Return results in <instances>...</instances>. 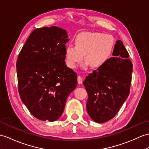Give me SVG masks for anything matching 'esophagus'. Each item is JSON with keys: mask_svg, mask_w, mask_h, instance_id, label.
I'll list each match as a JSON object with an SVG mask.
<instances>
[{"mask_svg": "<svg viewBox=\"0 0 149 149\" xmlns=\"http://www.w3.org/2000/svg\"><path fill=\"white\" fill-rule=\"evenodd\" d=\"M78 83H79V84H81L82 82H83V78L81 77H80V76H78Z\"/></svg>", "mask_w": 149, "mask_h": 149, "instance_id": "34e87169", "label": "esophagus"}]
</instances>
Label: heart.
<instances>
[{
	"label": "heart",
	"instance_id": "heart-1",
	"mask_svg": "<svg viewBox=\"0 0 149 149\" xmlns=\"http://www.w3.org/2000/svg\"><path fill=\"white\" fill-rule=\"evenodd\" d=\"M74 43L75 46L68 45L65 50L68 64L71 68L82 62L83 56L85 62L90 66L100 67L109 57L113 46V41L109 36L96 32L78 35Z\"/></svg>",
	"mask_w": 149,
	"mask_h": 149
}]
</instances>
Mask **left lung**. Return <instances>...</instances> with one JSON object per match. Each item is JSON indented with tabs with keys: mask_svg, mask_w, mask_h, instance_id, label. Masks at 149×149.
I'll return each mask as SVG.
<instances>
[{
	"mask_svg": "<svg viewBox=\"0 0 149 149\" xmlns=\"http://www.w3.org/2000/svg\"><path fill=\"white\" fill-rule=\"evenodd\" d=\"M112 55L83 81L88 96L87 112L99 123L113 118L130 92L133 65L122 41H116Z\"/></svg>",
	"mask_w": 149,
	"mask_h": 149,
	"instance_id": "8db88e82",
	"label": "left lung"
}]
</instances>
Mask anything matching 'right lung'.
Masks as SVG:
<instances>
[{
    "label": "right lung",
    "instance_id": "right-lung-1",
    "mask_svg": "<svg viewBox=\"0 0 149 149\" xmlns=\"http://www.w3.org/2000/svg\"><path fill=\"white\" fill-rule=\"evenodd\" d=\"M66 30L56 26L33 31L21 49L16 68L18 91L30 113L40 120L59 119L77 74L65 64Z\"/></svg>",
    "mask_w": 149,
    "mask_h": 149
}]
</instances>
